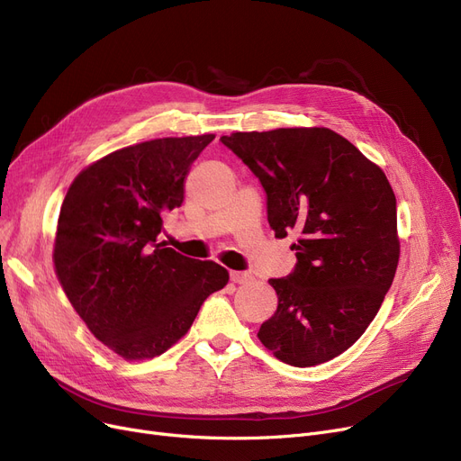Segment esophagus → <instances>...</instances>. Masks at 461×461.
Returning a JSON list of instances; mask_svg holds the SVG:
<instances>
[{
	"instance_id": "obj_1",
	"label": "esophagus",
	"mask_w": 461,
	"mask_h": 461,
	"mask_svg": "<svg viewBox=\"0 0 461 461\" xmlns=\"http://www.w3.org/2000/svg\"><path fill=\"white\" fill-rule=\"evenodd\" d=\"M230 278L231 282L235 284H247L252 280V273H247V271H231L230 273Z\"/></svg>"
}]
</instances>
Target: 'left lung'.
Segmentation results:
<instances>
[{
	"instance_id": "left-lung-1",
	"label": "left lung",
	"mask_w": 461,
	"mask_h": 461,
	"mask_svg": "<svg viewBox=\"0 0 461 461\" xmlns=\"http://www.w3.org/2000/svg\"><path fill=\"white\" fill-rule=\"evenodd\" d=\"M221 141L261 183L275 237L301 235L294 271L269 280L278 306L258 338L285 365H321L358 340L394 280L391 183L330 129L233 132Z\"/></svg>"
}]
</instances>
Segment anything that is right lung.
<instances>
[{"label":"right lung","mask_w":461,"mask_h":461,"mask_svg":"<svg viewBox=\"0 0 461 461\" xmlns=\"http://www.w3.org/2000/svg\"><path fill=\"white\" fill-rule=\"evenodd\" d=\"M212 140L160 138L113 151L86 167L63 200L58 278L95 338L123 358L172 348L228 284L218 263L158 243L164 214L181 207L190 166Z\"/></svg>","instance_id":"obj_1"}]
</instances>
